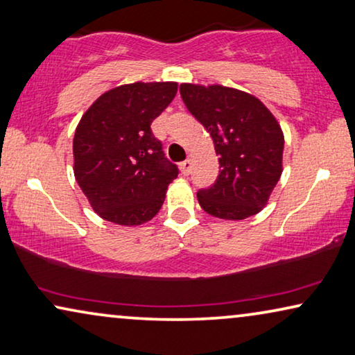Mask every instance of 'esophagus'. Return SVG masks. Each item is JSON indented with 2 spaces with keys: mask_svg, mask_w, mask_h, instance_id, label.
Returning a JSON list of instances; mask_svg holds the SVG:
<instances>
[{
  "mask_svg": "<svg viewBox=\"0 0 355 355\" xmlns=\"http://www.w3.org/2000/svg\"><path fill=\"white\" fill-rule=\"evenodd\" d=\"M191 167H193L191 159H187V161H183L182 164H180V171H182L183 175H188V173L191 172Z\"/></svg>",
  "mask_w": 355,
  "mask_h": 355,
  "instance_id": "34e87169",
  "label": "esophagus"
}]
</instances>
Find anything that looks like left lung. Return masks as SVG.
Returning <instances> with one entry per match:
<instances>
[{"mask_svg": "<svg viewBox=\"0 0 355 355\" xmlns=\"http://www.w3.org/2000/svg\"><path fill=\"white\" fill-rule=\"evenodd\" d=\"M180 94L211 135L220 164L214 187L198 193L199 206L223 220L256 216L283 172L284 135L275 116L254 94L223 85L182 83Z\"/></svg>", "mask_w": 355, "mask_h": 355, "instance_id": "8db88e82", "label": "left lung"}]
</instances>
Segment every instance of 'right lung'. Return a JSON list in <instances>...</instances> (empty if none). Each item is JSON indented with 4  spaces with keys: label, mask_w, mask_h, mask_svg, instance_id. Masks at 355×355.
<instances>
[{
    "label": "right lung",
    "mask_w": 355,
    "mask_h": 355,
    "mask_svg": "<svg viewBox=\"0 0 355 355\" xmlns=\"http://www.w3.org/2000/svg\"><path fill=\"white\" fill-rule=\"evenodd\" d=\"M177 82H135L103 93L73 135V175L104 220L137 227L162 207L178 168L164 157L151 123L177 94Z\"/></svg>",
    "instance_id": "right-lung-1"
}]
</instances>
